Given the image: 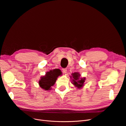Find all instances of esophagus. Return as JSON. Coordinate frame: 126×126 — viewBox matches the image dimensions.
Masks as SVG:
<instances>
[{
  "mask_svg": "<svg viewBox=\"0 0 126 126\" xmlns=\"http://www.w3.org/2000/svg\"><path fill=\"white\" fill-rule=\"evenodd\" d=\"M62 71L64 73H67V69H63Z\"/></svg>",
  "mask_w": 126,
  "mask_h": 126,
  "instance_id": "1",
  "label": "esophagus"
}]
</instances>
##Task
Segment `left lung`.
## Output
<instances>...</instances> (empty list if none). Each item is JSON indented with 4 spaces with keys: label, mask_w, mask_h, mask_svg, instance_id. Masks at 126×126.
<instances>
[{
    "label": "left lung",
    "mask_w": 126,
    "mask_h": 126,
    "mask_svg": "<svg viewBox=\"0 0 126 126\" xmlns=\"http://www.w3.org/2000/svg\"><path fill=\"white\" fill-rule=\"evenodd\" d=\"M71 75L70 78L72 80V83L75 86V88H77V89H80L84 87L85 78L81 77V74L79 72L72 73Z\"/></svg>",
    "instance_id": "obj_1"
}]
</instances>
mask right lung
Instances as JSON below:
<instances>
[{"label": "right lung", "mask_w": 126, "mask_h": 126, "mask_svg": "<svg viewBox=\"0 0 126 126\" xmlns=\"http://www.w3.org/2000/svg\"><path fill=\"white\" fill-rule=\"evenodd\" d=\"M62 74V72L59 69L47 72L45 75L40 78L38 81L39 87L45 91H49L55 83L57 79Z\"/></svg>", "instance_id": "right-lung-1"}]
</instances>
